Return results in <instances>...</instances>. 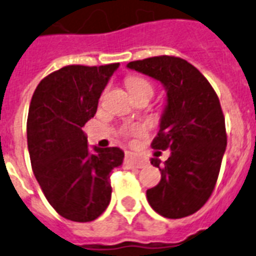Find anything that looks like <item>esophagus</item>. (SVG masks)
<instances>
[{"mask_svg":"<svg viewBox=\"0 0 256 256\" xmlns=\"http://www.w3.org/2000/svg\"><path fill=\"white\" fill-rule=\"evenodd\" d=\"M124 163H126V167L130 168H142L146 166V160L140 156L132 154H126V159H124Z\"/></svg>","mask_w":256,"mask_h":256,"instance_id":"obj_1","label":"esophagus"}]
</instances>
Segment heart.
I'll list each match as a JSON object with an SVG mask.
<instances>
[{"label":"heart","mask_w":256,"mask_h":256,"mask_svg":"<svg viewBox=\"0 0 256 256\" xmlns=\"http://www.w3.org/2000/svg\"><path fill=\"white\" fill-rule=\"evenodd\" d=\"M126 88L133 96V98L142 94L152 96V93H154L152 85L146 78H140V76H132V78H126ZM144 132H145V130L142 126H130V128H126L123 130V133L126 136H141V134H144Z\"/></svg>","instance_id":"1"}]
</instances>
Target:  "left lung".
Segmentation results:
<instances>
[{"label":"left lung","instance_id":"1","mask_svg":"<svg viewBox=\"0 0 256 256\" xmlns=\"http://www.w3.org/2000/svg\"><path fill=\"white\" fill-rule=\"evenodd\" d=\"M126 67L160 82L167 92L152 146L170 149L171 155L163 164L152 158L162 178L146 192L148 202L168 219L192 215L212 193L226 152V119L218 94L193 64L178 56H152Z\"/></svg>","mask_w":256,"mask_h":256}]
</instances>
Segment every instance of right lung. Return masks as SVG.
<instances>
[{
    "instance_id": "add662e5",
    "label": "right lung",
    "mask_w": 256,
    "mask_h": 256,
    "mask_svg": "<svg viewBox=\"0 0 256 256\" xmlns=\"http://www.w3.org/2000/svg\"><path fill=\"white\" fill-rule=\"evenodd\" d=\"M119 63L71 64L37 85L27 119L30 164L48 202L64 219H97L111 200L110 174L123 163L119 148H93L82 132Z\"/></svg>"
}]
</instances>
